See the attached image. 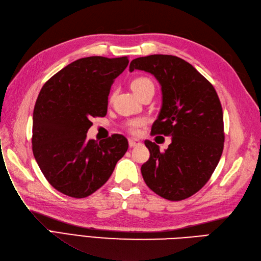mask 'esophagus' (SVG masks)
<instances>
[{"label": "esophagus", "mask_w": 261, "mask_h": 261, "mask_svg": "<svg viewBox=\"0 0 261 261\" xmlns=\"http://www.w3.org/2000/svg\"><path fill=\"white\" fill-rule=\"evenodd\" d=\"M141 145V142L138 140H133V139H129V146L130 147H137Z\"/></svg>", "instance_id": "34e87169"}]
</instances>
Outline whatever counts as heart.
I'll list each match as a JSON object with an SVG mask.
<instances>
[{
    "mask_svg": "<svg viewBox=\"0 0 261 261\" xmlns=\"http://www.w3.org/2000/svg\"><path fill=\"white\" fill-rule=\"evenodd\" d=\"M149 83H152V82H150V80H148V79H146V78H137V79H134V80L131 82V89L133 90L134 93H136V92H137L139 89H141L142 87H144V86H146V85H149ZM144 122H145L144 119H136V120H132V121L129 122V128H130V130H131L132 132H134L138 127H140V125H142V124H144Z\"/></svg>",
    "mask_w": 261,
    "mask_h": 261,
    "instance_id": "obj_1",
    "label": "heart"
}]
</instances>
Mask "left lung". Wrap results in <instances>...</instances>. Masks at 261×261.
I'll return each instance as SVG.
<instances>
[{
  "instance_id": "1",
  "label": "left lung",
  "mask_w": 261,
  "mask_h": 261,
  "mask_svg": "<svg viewBox=\"0 0 261 261\" xmlns=\"http://www.w3.org/2000/svg\"><path fill=\"white\" fill-rule=\"evenodd\" d=\"M153 74L162 87V108L152 134L171 137L165 152L144 143L149 159L141 167L147 187L169 200L195 194L210 179L223 150V114L217 92L203 74L180 57H139L129 70Z\"/></svg>"
}]
</instances>
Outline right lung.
<instances>
[{
    "instance_id": "add662e5",
    "label": "right lung",
    "mask_w": 261,
    "mask_h": 261,
    "mask_svg": "<svg viewBox=\"0 0 261 261\" xmlns=\"http://www.w3.org/2000/svg\"><path fill=\"white\" fill-rule=\"evenodd\" d=\"M127 56H90L67 65L41 89L33 111L32 150L42 173L65 195H91L112 175L128 149L121 134L87 140L92 117H104L115 79Z\"/></svg>"
}]
</instances>
